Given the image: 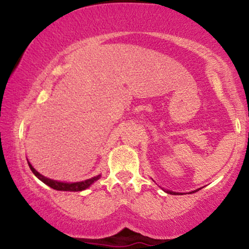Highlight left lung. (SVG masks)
Listing matches in <instances>:
<instances>
[{"mask_svg": "<svg viewBox=\"0 0 249 249\" xmlns=\"http://www.w3.org/2000/svg\"><path fill=\"white\" fill-rule=\"evenodd\" d=\"M166 192L170 194H181V193H177V192H171V191H166ZM193 192H196V191H193Z\"/></svg>", "mask_w": 249, "mask_h": 249, "instance_id": "obj_1", "label": "left lung"}]
</instances>
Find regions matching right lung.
<instances>
[{
    "label": "right lung",
    "mask_w": 249,
    "mask_h": 249,
    "mask_svg": "<svg viewBox=\"0 0 249 249\" xmlns=\"http://www.w3.org/2000/svg\"><path fill=\"white\" fill-rule=\"evenodd\" d=\"M28 164H29L30 170L33 171V173L35 174L37 178H38L39 180H42V181L44 182V184H47L48 186H50L51 188H53V190H57V191H71V192H78V191H83V190H85V188H88L91 184H92V182H95L96 180H98L99 178H101V176H97V177H93V178H91V179L85 180V181L72 182V184H70V182H61V181H56V180L49 179V178H47V177L42 176V174H39L35 170V168L31 166V164L29 161H28Z\"/></svg>",
    "instance_id": "right-lung-1"
}]
</instances>
